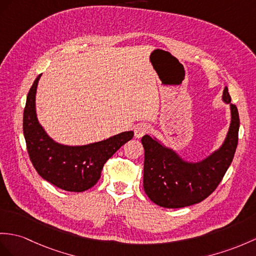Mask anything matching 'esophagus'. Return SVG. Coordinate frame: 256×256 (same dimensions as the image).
I'll use <instances>...</instances> for the list:
<instances>
[{
    "label": "esophagus",
    "instance_id": "1",
    "mask_svg": "<svg viewBox=\"0 0 256 256\" xmlns=\"http://www.w3.org/2000/svg\"><path fill=\"white\" fill-rule=\"evenodd\" d=\"M150 127L146 124H136V127L134 129V136L136 138H142L143 136L146 134L148 132Z\"/></svg>",
    "mask_w": 256,
    "mask_h": 256
}]
</instances>
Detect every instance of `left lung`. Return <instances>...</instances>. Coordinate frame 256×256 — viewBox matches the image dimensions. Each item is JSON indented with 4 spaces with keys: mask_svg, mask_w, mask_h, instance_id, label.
<instances>
[{
    "mask_svg": "<svg viewBox=\"0 0 256 256\" xmlns=\"http://www.w3.org/2000/svg\"><path fill=\"white\" fill-rule=\"evenodd\" d=\"M222 100L230 104L232 110L226 140L220 150L198 163L186 162L150 136H142L143 188L155 204L166 208L190 206L205 200L220 184L234 156L240 127L238 108L230 103L232 98L227 86L224 89Z\"/></svg>",
    "mask_w": 256,
    "mask_h": 256,
    "instance_id": "8db88e82",
    "label": "left lung"
}]
</instances>
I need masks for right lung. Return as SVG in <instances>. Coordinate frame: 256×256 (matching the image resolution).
I'll use <instances>...</instances> for the list:
<instances>
[{"mask_svg":"<svg viewBox=\"0 0 256 256\" xmlns=\"http://www.w3.org/2000/svg\"><path fill=\"white\" fill-rule=\"evenodd\" d=\"M41 74L31 86L24 110L22 129L27 151L36 172L60 189L82 192L94 186L104 164L118 148L132 140L124 132L88 146H68L53 141L41 127L36 113V92Z\"/></svg>","mask_w":256,"mask_h":256,"instance_id":"1","label":"right lung"}]
</instances>
